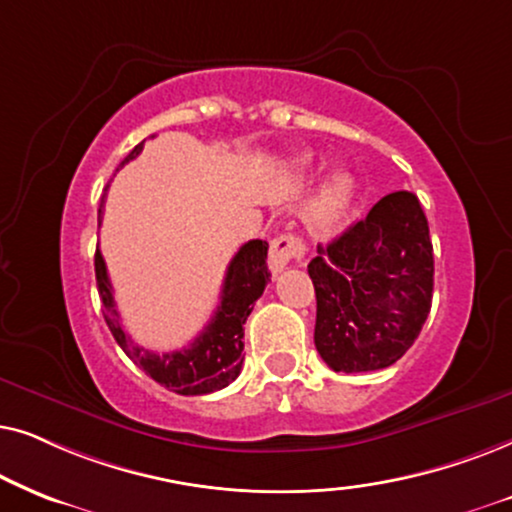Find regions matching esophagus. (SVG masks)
I'll return each instance as SVG.
<instances>
[{
    "mask_svg": "<svg viewBox=\"0 0 512 512\" xmlns=\"http://www.w3.org/2000/svg\"><path fill=\"white\" fill-rule=\"evenodd\" d=\"M306 243L299 234H281L271 241L269 248V267L274 274L288 267L290 262H304Z\"/></svg>",
    "mask_w": 512,
    "mask_h": 512,
    "instance_id": "esophagus-1",
    "label": "esophagus"
}]
</instances>
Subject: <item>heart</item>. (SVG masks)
Segmentation results:
<instances>
[{"mask_svg":"<svg viewBox=\"0 0 512 512\" xmlns=\"http://www.w3.org/2000/svg\"><path fill=\"white\" fill-rule=\"evenodd\" d=\"M311 166V156L302 154L295 159L297 170H306ZM353 199V180L346 173H335L325 182L323 194H320V215L325 220H339L349 208Z\"/></svg>","mask_w":512,"mask_h":512,"instance_id":"1","label":"heart"}]
</instances>
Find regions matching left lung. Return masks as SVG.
<instances>
[{"instance_id":"1","label":"left lung","mask_w":512,"mask_h":512,"mask_svg":"<svg viewBox=\"0 0 512 512\" xmlns=\"http://www.w3.org/2000/svg\"><path fill=\"white\" fill-rule=\"evenodd\" d=\"M433 245L412 192L374 203L309 262L320 358L335 372H374L407 353L433 299Z\"/></svg>"}]
</instances>
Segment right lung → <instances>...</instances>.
Masks as SVG:
<instances>
[{"mask_svg":"<svg viewBox=\"0 0 512 512\" xmlns=\"http://www.w3.org/2000/svg\"><path fill=\"white\" fill-rule=\"evenodd\" d=\"M140 152L142 142L133 147V152L121 161V166L133 161ZM98 220H102V206L98 210ZM267 250L269 243L260 241V238L241 245V250L236 252L234 260L227 267L220 306H217L215 316L210 318V323L203 327L201 335L187 349L170 353L142 349L124 330L117 306H114L112 283H109L105 260H102L100 250H95V281H98V292L102 306H105L102 313H105L109 332L117 339L126 356L142 367L154 381L166 386L168 391L180 395H206L220 391L241 374L243 325L250 316L252 304L262 297L264 288L271 281L267 269Z\"/></svg>","mask_w":512,"mask_h":512,"instance_id":"obj_1","label":"right lung"}]
</instances>
